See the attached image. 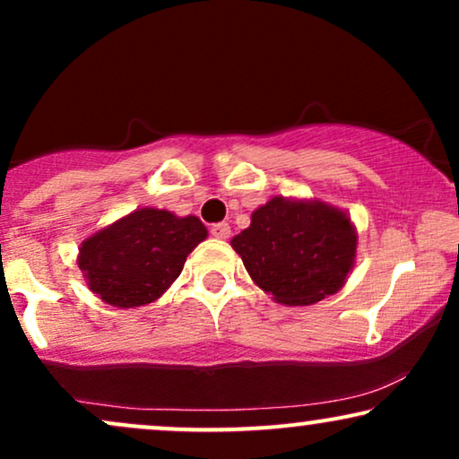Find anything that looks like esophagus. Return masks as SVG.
I'll use <instances>...</instances> for the list:
<instances>
[{
	"mask_svg": "<svg viewBox=\"0 0 459 459\" xmlns=\"http://www.w3.org/2000/svg\"><path fill=\"white\" fill-rule=\"evenodd\" d=\"M209 233H212L215 239H229L230 235V226L226 222H218V224H212V229H209Z\"/></svg>",
	"mask_w": 459,
	"mask_h": 459,
	"instance_id": "obj_1",
	"label": "esophagus"
}]
</instances>
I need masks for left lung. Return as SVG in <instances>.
Segmentation results:
<instances>
[{
  "label": "left lung",
  "instance_id": "obj_1",
  "mask_svg": "<svg viewBox=\"0 0 459 459\" xmlns=\"http://www.w3.org/2000/svg\"><path fill=\"white\" fill-rule=\"evenodd\" d=\"M356 244L345 212L282 196L252 212L250 226L230 239L252 281L287 307H308L339 291L354 267Z\"/></svg>",
  "mask_w": 459,
  "mask_h": 459
}]
</instances>
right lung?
<instances>
[{
	"label": "right lung",
	"mask_w": 459,
	"mask_h": 459,
	"mask_svg": "<svg viewBox=\"0 0 459 459\" xmlns=\"http://www.w3.org/2000/svg\"><path fill=\"white\" fill-rule=\"evenodd\" d=\"M207 237L196 215L135 209L79 246V270L92 293L118 308L144 307L177 281L189 252Z\"/></svg>",
	"instance_id": "1"
}]
</instances>
